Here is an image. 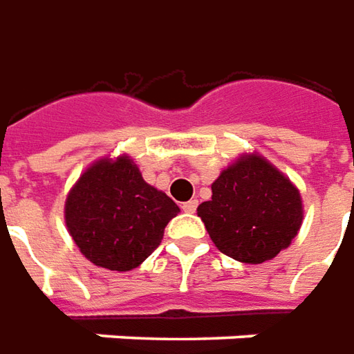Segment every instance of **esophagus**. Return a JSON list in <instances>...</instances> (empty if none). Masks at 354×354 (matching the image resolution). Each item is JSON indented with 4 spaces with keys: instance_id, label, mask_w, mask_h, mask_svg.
Segmentation results:
<instances>
[{
    "instance_id": "esophagus-1",
    "label": "esophagus",
    "mask_w": 354,
    "mask_h": 354,
    "mask_svg": "<svg viewBox=\"0 0 354 354\" xmlns=\"http://www.w3.org/2000/svg\"><path fill=\"white\" fill-rule=\"evenodd\" d=\"M181 207H183V212L194 213V212H196V207H198V200H189V202H185Z\"/></svg>"
}]
</instances>
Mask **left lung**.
Instances as JSON below:
<instances>
[{"instance_id":"left-lung-1","label":"left lung","mask_w":354,"mask_h":354,"mask_svg":"<svg viewBox=\"0 0 354 354\" xmlns=\"http://www.w3.org/2000/svg\"><path fill=\"white\" fill-rule=\"evenodd\" d=\"M198 217L219 252L259 265L292 244L303 223L301 194L265 158L244 154L215 179Z\"/></svg>"}]
</instances>
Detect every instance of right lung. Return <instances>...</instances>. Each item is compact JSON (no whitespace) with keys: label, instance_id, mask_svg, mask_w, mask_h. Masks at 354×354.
<instances>
[{"label":"right lung","instance_id":"1","mask_svg":"<svg viewBox=\"0 0 354 354\" xmlns=\"http://www.w3.org/2000/svg\"><path fill=\"white\" fill-rule=\"evenodd\" d=\"M179 205L142 179L129 156L101 158L70 189L64 221L80 252L97 267L131 270L156 250Z\"/></svg>","mask_w":354,"mask_h":354}]
</instances>
